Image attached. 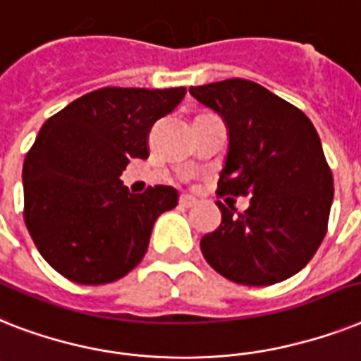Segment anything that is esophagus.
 Listing matches in <instances>:
<instances>
[{"label": "esophagus", "instance_id": "1", "mask_svg": "<svg viewBox=\"0 0 361 361\" xmlns=\"http://www.w3.org/2000/svg\"><path fill=\"white\" fill-rule=\"evenodd\" d=\"M195 203H197V201H195L192 195H180V199H178V204H180L183 209H192V207H195Z\"/></svg>", "mask_w": 361, "mask_h": 361}]
</instances>
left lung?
<instances>
[{
    "label": "left lung",
    "mask_w": 361,
    "mask_h": 361,
    "mask_svg": "<svg viewBox=\"0 0 361 361\" xmlns=\"http://www.w3.org/2000/svg\"><path fill=\"white\" fill-rule=\"evenodd\" d=\"M226 123L229 147L220 195H252L244 212L216 201L221 224L201 252L224 278L274 285L310 262L326 235L334 178L305 114L250 80L190 87ZM227 203V199H226Z\"/></svg>",
    "instance_id": "8db88e82"
}]
</instances>
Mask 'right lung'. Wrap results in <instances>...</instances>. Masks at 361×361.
Wrapping results in <instances>:
<instances>
[{"mask_svg": "<svg viewBox=\"0 0 361 361\" xmlns=\"http://www.w3.org/2000/svg\"><path fill=\"white\" fill-rule=\"evenodd\" d=\"M186 89L104 87L46 121L22 169L24 220L54 270L82 285L111 283L143 259L158 216L178 203L171 186L132 194L130 158L149 157L152 123Z\"/></svg>", "mask_w": 361, "mask_h": 361, "instance_id": "right-lung-1", "label": "right lung"}]
</instances>
